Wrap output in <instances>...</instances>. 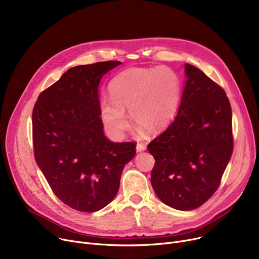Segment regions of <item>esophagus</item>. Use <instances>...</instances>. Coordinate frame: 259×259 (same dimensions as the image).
<instances>
[{
  "mask_svg": "<svg viewBox=\"0 0 259 259\" xmlns=\"http://www.w3.org/2000/svg\"><path fill=\"white\" fill-rule=\"evenodd\" d=\"M146 145L145 144H143V143H140V144H138L137 145V151L138 152H141V151H145L146 150Z\"/></svg>",
  "mask_w": 259,
  "mask_h": 259,
  "instance_id": "obj_1",
  "label": "esophagus"
}]
</instances>
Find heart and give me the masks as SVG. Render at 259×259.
<instances>
[{
	"label": "heart",
	"mask_w": 259,
	"mask_h": 259,
	"mask_svg": "<svg viewBox=\"0 0 259 259\" xmlns=\"http://www.w3.org/2000/svg\"><path fill=\"white\" fill-rule=\"evenodd\" d=\"M112 101L102 105V119L111 133L121 135L128 127L125 110L135 124L150 132L166 129L180 104L181 83L169 67L133 68L116 76L110 85Z\"/></svg>",
	"instance_id": "b5f03b06"
}]
</instances>
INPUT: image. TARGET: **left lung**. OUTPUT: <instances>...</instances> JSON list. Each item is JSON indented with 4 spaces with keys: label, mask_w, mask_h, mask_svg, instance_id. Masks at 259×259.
Segmentation results:
<instances>
[{
    "label": "left lung",
    "mask_w": 259,
    "mask_h": 259,
    "mask_svg": "<svg viewBox=\"0 0 259 259\" xmlns=\"http://www.w3.org/2000/svg\"><path fill=\"white\" fill-rule=\"evenodd\" d=\"M186 86L178 115L148 145L155 164L151 184L171 208L200 207L219 189L233 152L232 110L225 90L186 64Z\"/></svg>",
    "instance_id": "8db88e82"
}]
</instances>
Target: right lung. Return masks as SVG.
I'll return each instance as SVG.
<instances>
[{"label": "right lung", "mask_w": 259, "mask_h": 259, "mask_svg": "<svg viewBox=\"0 0 259 259\" xmlns=\"http://www.w3.org/2000/svg\"><path fill=\"white\" fill-rule=\"evenodd\" d=\"M120 62L70 68L40 92L32 111L34 158L52 192L65 205L95 212L116 195L134 142L113 143L103 131L99 84Z\"/></svg>", "instance_id": "obj_1"}]
</instances>
